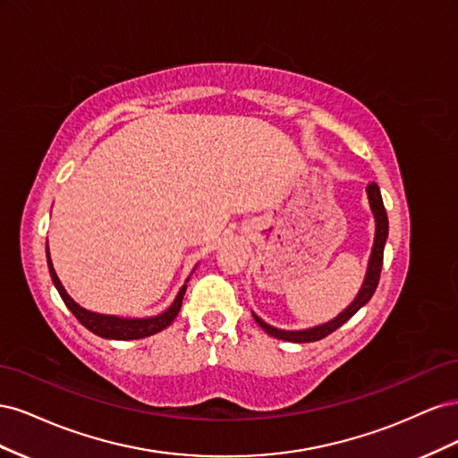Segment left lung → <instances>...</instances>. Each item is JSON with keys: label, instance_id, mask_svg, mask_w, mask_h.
I'll use <instances>...</instances> for the list:
<instances>
[{"label": "left lung", "instance_id": "8db88e82", "mask_svg": "<svg viewBox=\"0 0 458 458\" xmlns=\"http://www.w3.org/2000/svg\"><path fill=\"white\" fill-rule=\"evenodd\" d=\"M367 197H369V204H370V210H372V216H374V242H372L370 258H369V263H367L365 281H363L361 288H359V293L353 298V301L342 313H338L335 318H330L328 323L317 325V327H311V328H303V330H283V328L271 327L252 311L256 323L263 330H266L269 336L279 338V340H286V342H296V344L317 342V340L328 336L330 332H335L336 328H340L345 321H350V318L372 298L374 290H377V286H378L380 271H382L384 246H386V241H387V214H386L380 189H378L377 183H370L367 187Z\"/></svg>", "mask_w": 458, "mask_h": 458}]
</instances>
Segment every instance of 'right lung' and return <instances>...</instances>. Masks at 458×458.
Returning a JSON list of instances; mask_svg holds the SVG:
<instances>
[{
  "label": "right lung",
  "instance_id": "obj_1",
  "mask_svg": "<svg viewBox=\"0 0 458 458\" xmlns=\"http://www.w3.org/2000/svg\"><path fill=\"white\" fill-rule=\"evenodd\" d=\"M46 254H47V267H49V275L51 281L55 284V288L59 290V294L64 301V306L72 311V315L78 318V321L84 325L88 330H91L93 335L106 338V340H140V338H147L157 335V332L164 330L165 327H170L174 318L177 317L179 310H182L183 303V296L187 290V281L185 284L179 288V293L175 296V300L172 301V306L155 315V317H145V318H131V317H118V315H103V313H95V311H88L86 308H81L80 303H76L68 293L64 290L63 283L59 281L57 273L53 269L51 263V256H49V246L46 242ZM195 271V269H192Z\"/></svg>",
  "mask_w": 458,
  "mask_h": 458
}]
</instances>
